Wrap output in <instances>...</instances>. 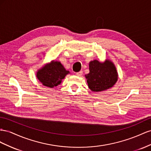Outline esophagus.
I'll list each match as a JSON object with an SVG mask.
<instances>
[{"label":"esophagus","instance_id":"esophagus-1","mask_svg":"<svg viewBox=\"0 0 151 151\" xmlns=\"http://www.w3.org/2000/svg\"><path fill=\"white\" fill-rule=\"evenodd\" d=\"M82 74H83V71H80L79 72L76 73V76H81V75H82Z\"/></svg>","mask_w":151,"mask_h":151}]
</instances>
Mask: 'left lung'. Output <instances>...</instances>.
Returning a JSON list of instances; mask_svg holds the SVG:
<instances>
[{
    "instance_id": "left-lung-1",
    "label": "left lung",
    "mask_w": 151,
    "mask_h": 151,
    "mask_svg": "<svg viewBox=\"0 0 151 151\" xmlns=\"http://www.w3.org/2000/svg\"><path fill=\"white\" fill-rule=\"evenodd\" d=\"M90 73L85 75L89 88L93 92H101L113 87L118 80L114 64L109 61L100 63L94 60L89 63Z\"/></svg>"
}]
</instances>
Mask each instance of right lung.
Instances as JSON below:
<instances>
[{
  "instance_id": "1",
  "label": "right lung",
  "mask_w": 151,
  "mask_h": 151,
  "mask_svg": "<svg viewBox=\"0 0 151 151\" xmlns=\"http://www.w3.org/2000/svg\"><path fill=\"white\" fill-rule=\"evenodd\" d=\"M68 73L61 63L53 61L38 70L37 76L43 85L52 88L61 83Z\"/></svg>"
}]
</instances>
